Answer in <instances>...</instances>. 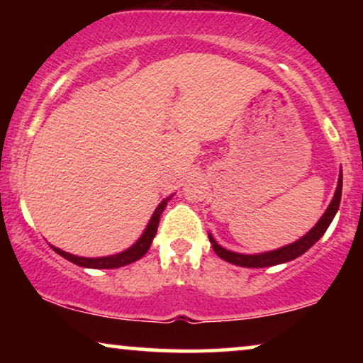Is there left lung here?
I'll return each instance as SVG.
<instances>
[{"mask_svg":"<svg viewBox=\"0 0 363 363\" xmlns=\"http://www.w3.org/2000/svg\"><path fill=\"white\" fill-rule=\"evenodd\" d=\"M340 196H342V170L339 175V182H337L334 198H332L330 205L327 206L324 215L320 216V220L315 223V226L312 228L309 233H306L304 236L299 238L297 241L291 242V245L282 246L279 250L259 252V255H241V252L230 251L226 250V247H223L221 245H218L215 238L211 236V233H208V238H210L213 251H215L221 259L231 262V264H236L241 267H269V266L282 264V262L292 261L296 259V257L304 255L307 250H311V247L314 246L322 236H324L327 228H329L332 220H334L337 210H339Z\"/></svg>","mask_w":363,"mask_h":363,"instance_id":"left-lung-1","label":"left lung"}]
</instances>
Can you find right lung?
I'll return each mask as SVG.
<instances>
[{"label":"right lung","instance_id":"add662e5","mask_svg":"<svg viewBox=\"0 0 363 363\" xmlns=\"http://www.w3.org/2000/svg\"><path fill=\"white\" fill-rule=\"evenodd\" d=\"M172 196H167L165 200H162V203H158L157 210L153 211V215L148 221V225L145 228V231L142 233V236L133 242L130 247H127L125 251L117 252V255L112 256H102V257H82V256H76L71 255V252H66L59 247L52 246L51 247L57 252L59 256H62L64 259L74 262V264L81 266V267H91V269H113V267H122L130 264V262H135L147 255V251L150 250V245L153 241V238L157 235V228H158V221H160V215L165 210L167 203L172 200Z\"/></svg>","mask_w":363,"mask_h":363}]
</instances>
